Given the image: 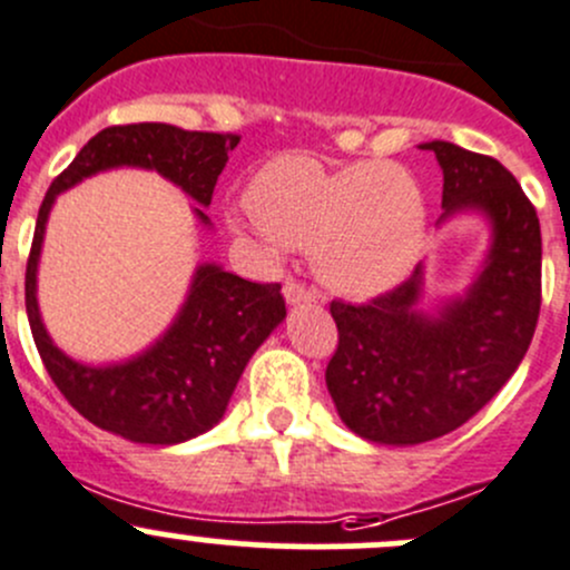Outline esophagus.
Returning <instances> with one entry per match:
<instances>
[{"mask_svg":"<svg viewBox=\"0 0 570 570\" xmlns=\"http://www.w3.org/2000/svg\"><path fill=\"white\" fill-rule=\"evenodd\" d=\"M284 297L289 306H301V303H317L320 301L317 292L308 289V286H303V284H297V281H286Z\"/></svg>","mask_w":570,"mask_h":570,"instance_id":"esophagus-1","label":"esophagus"}]
</instances>
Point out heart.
I'll list each match as a JSON object with an SVG mask.
<instances>
[{
    "instance_id": "1",
    "label": "heart",
    "mask_w": 570,
    "mask_h": 570,
    "mask_svg": "<svg viewBox=\"0 0 570 570\" xmlns=\"http://www.w3.org/2000/svg\"><path fill=\"white\" fill-rule=\"evenodd\" d=\"M239 232L269 245L312 248L314 267L344 295H377L400 284L424 250L428 204L422 187L392 163L325 168L284 154L250 178Z\"/></svg>"
}]
</instances>
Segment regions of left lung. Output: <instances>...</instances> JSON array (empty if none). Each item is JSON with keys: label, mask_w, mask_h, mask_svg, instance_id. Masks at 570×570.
<instances>
[{"label": "left lung", "mask_w": 570, "mask_h": 570, "mask_svg": "<svg viewBox=\"0 0 570 570\" xmlns=\"http://www.w3.org/2000/svg\"><path fill=\"white\" fill-rule=\"evenodd\" d=\"M444 174V215H482L485 262L463 295L422 312L424 267L386 295L333 301L338 347L325 370L342 422L372 444L411 446L469 422L519 370L540 314V223L513 174L446 140L422 142Z\"/></svg>", "instance_id": "1"}]
</instances>
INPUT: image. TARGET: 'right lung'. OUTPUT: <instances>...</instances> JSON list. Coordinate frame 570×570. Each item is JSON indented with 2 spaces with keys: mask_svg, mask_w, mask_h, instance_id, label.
Listing matches in <instances>:
<instances>
[{
  "mask_svg": "<svg viewBox=\"0 0 570 570\" xmlns=\"http://www.w3.org/2000/svg\"><path fill=\"white\" fill-rule=\"evenodd\" d=\"M237 142V135L187 131L170 124L109 126L90 137L40 204L24 281L36 347L55 386L88 422L135 444L174 446L220 422L250 355L286 317L281 284H253L220 264H198L176 320L157 342L126 361L82 364L51 342L40 320L38 262L49 212L57 195L85 178L142 168L181 187L198 204L195 217L212 226L200 206L212 204L217 176Z\"/></svg>",
  "mask_w": 570,
  "mask_h": 570,
  "instance_id": "right-lung-1",
  "label": "right lung"
}]
</instances>
